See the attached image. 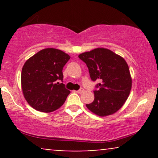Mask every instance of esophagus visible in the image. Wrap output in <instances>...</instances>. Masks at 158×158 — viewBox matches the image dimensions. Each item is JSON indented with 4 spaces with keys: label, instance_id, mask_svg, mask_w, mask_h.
<instances>
[{
    "label": "esophagus",
    "instance_id": "obj_1",
    "mask_svg": "<svg viewBox=\"0 0 158 158\" xmlns=\"http://www.w3.org/2000/svg\"><path fill=\"white\" fill-rule=\"evenodd\" d=\"M84 91H85V90L83 89V88H80V89H79V90H77V93L78 94H82V93H84Z\"/></svg>",
    "mask_w": 158,
    "mask_h": 158
}]
</instances>
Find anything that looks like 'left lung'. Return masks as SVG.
I'll list each match as a JSON object with an SVG mask.
<instances>
[{
  "instance_id": "1",
  "label": "left lung",
  "mask_w": 158,
  "mask_h": 158,
  "mask_svg": "<svg viewBox=\"0 0 158 158\" xmlns=\"http://www.w3.org/2000/svg\"><path fill=\"white\" fill-rule=\"evenodd\" d=\"M93 81L99 80L94 100L86 107L99 117L112 115L120 109L131 91L132 79L124 59L107 48H99L79 54Z\"/></svg>"
}]
</instances>
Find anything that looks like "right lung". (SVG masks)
I'll return each instance as SVG.
<instances>
[{
  "label": "right lung",
  "mask_w": 158,
  "mask_h": 158,
  "mask_svg": "<svg viewBox=\"0 0 158 158\" xmlns=\"http://www.w3.org/2000/svg\"><path fill=\"white\" fill-rule=\"evenodd\" d=\"M70 59L55 48L40 50L26 61L21 70V89L28 104L39 111L59 109L70 91L64 88L62 69Z\"/></svg>",
  "instance_id": "1"
}]
</instances>
